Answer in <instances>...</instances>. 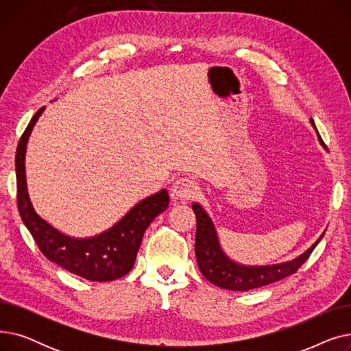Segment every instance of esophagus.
<instances>
[{"label":"esophagus","instance_id":"esophagus-1","mask_svg":"<svg viewBox=\"0 0 351 351\" xmlns=\"http://www.w3.org/2000/svg\"><path fill=\"white\" fill-rule=\"evenodd\" d=\"M199 186L197 183L191 178H179L171 186V196L175 202H188L195 197Z\"/></svg>","mask_w":351,"mask_h":351}]
</instances>
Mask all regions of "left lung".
I'll return each instance as SVG.
<instances>
[{
    "mask_svg": "<svg viewBox=\"0 0 351 351\" xmlns=\"http://www.w3.org/2000/svg\"><path fill=\"white\" fill-rule=\"evenodd\" d=\"M311 125L316 128L313 121H311ZM319 141L324 146V142L320 138V135H319ZM192 209L196 216L195 253H196L197 266L202 274H204L210 283L228 290H236V291L252 290L256 287H262L278 280H282L287 278V276L296 273L299 267L308 259L313 249L317 246L320 239L324 234L323 233L315 245L291 262L271 265V266H243V265L234 263L223 253L222 247L219 245L217 234L212 220L208 216V213L202 209V206L197 204H193Z\"/></svg>",
    "mask_w": 351,
    "mask_h": 351,
    "instance_id": "1",
    "label": "left lung"
}]
</instances>
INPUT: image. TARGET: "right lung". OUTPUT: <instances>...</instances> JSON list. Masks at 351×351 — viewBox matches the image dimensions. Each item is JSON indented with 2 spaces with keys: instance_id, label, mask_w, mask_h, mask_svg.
Returning a JSON list of instances; mask_svg holds the SVG:
<instances>
[{
  "instance_id": "right-lung-1",
  "label": "right lung",
  "mask_w": 351,
  "mask_h": 351,
  "mask_svg": "<svg viewBox=\"0 0 351 351\" xmlns=\"http://www.w3.org/2000/svg\"><path fill=\"white\" fill-rule=\"evenodd\" d=\"M45 106L38 109L16 146V204L21 219L35 243L48 261L92 282H109L122 278L134 267L146 228L169 205L168 191L141 200L109 230L88 239L69 237L36 215L27 192L25 149L32 128Z\"/></svg>"
}]
</instances>
